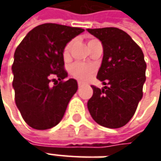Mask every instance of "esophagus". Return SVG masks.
I'll return each mask as SVG.
<instances>
[{"label":"esophagus","instance_id":"1","mask_svg":"<svg viewBox=\"0 0 161 161\" xmlns=\"http://www.w3.org/2000/svg\"><path fill=\"white\" fill-rule=\"evenodd\" d=\"M81 85H82V83H81L80 81H78V86H79V88H80V87Z\"/></svg>","mask_w":161,"mask_h":161}]
</instances>
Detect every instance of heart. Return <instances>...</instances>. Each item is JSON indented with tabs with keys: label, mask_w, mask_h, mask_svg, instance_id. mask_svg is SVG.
<instances>
[{
	"label": "heart",
	"mask_w": 161,
	"mask_h": 161,
	"mask_svg": "<svg viewBox=\"0 0 161 161\" xmlns=\"http://www.w3.org/2000/svg\"><path fill=\"white\" fill-rule=\"evenodd\" d=\"M96 39H90L88 42V46L90 47L92 43H94ZM73 46V41H70L66 46H65L63 55L65 60L69 59L70 57V53H71V47ZM95 72V68L92 65L84 64V63H76L72 64L70 68V73L73 78L77 79L80 81H87L89 80L91 76Z\"/></svg>",
	"instance_id": "heart-1"
}]
</instances>
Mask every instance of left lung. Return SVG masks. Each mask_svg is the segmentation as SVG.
<instances>
[{
  "instance_id": "1",
  "label": "left lung",
  "mask_w": 161,
  "mask_h": 161,
  "mask_svg": "<svg viewBox=\"0 0 161 161\" xmlns=\"http://www.w3.org/2000/svg\"><path fill=\"white\" fill-rule=\"evenodd\" d=\"M103 47V59L97 78L104 86H91L88 101L90 115L108 128L125 125L142 97L146 63L139 46L126 32L117 28H88Z\"/></svg>"
}]
</instances>
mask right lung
Masks as SVG:
<instances>
[{"mask_svg":"<svg viewBox=\"0 0 161 161\" xmlns=\"http://www.w3.org/2000/svg\"><path fill=\"white\" fill-rule=\"evenodd\" d=\"M83 31L53 23L42 24L29 31L17 47L11 67L12 87L16 106L30 127L50 129L64 117L78 84L74 79L63 80L68 77L63 52L65 46ZM52 77L53 87L49 84Z\"/></svg>","mask_w":161,"mask_h":161,"instance_id":"add662e5","label":"right lung"}]
</instances>
